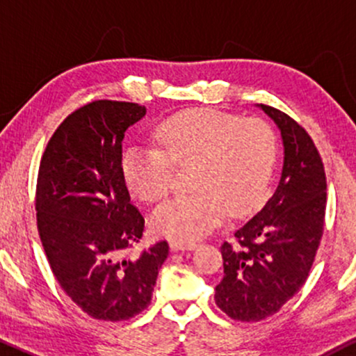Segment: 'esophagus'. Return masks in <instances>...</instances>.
Here are the masks:
<instances>
[{
  "label": "esophagus",
  "mask_w": 356,
  "mask_h": 356,
  "mask_svg": "<svg viewBox=\"0 0 356 356\" xmlns=\"http://www.w3.org/2000/svg\"><path fill=\"white\" fill-rule=\"evenodd\" d=\"M197 248L195 243H186V241H170V249L172 251H194Z\"/></svg>",
  "instance_id": "1"
}]
</instances>
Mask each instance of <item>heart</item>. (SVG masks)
I'll return each mask as SVG.
<instances>
[{
	"label": "heart",
	"instance_id": "b5f03b06",
	"mask_svg": "<svg viewBox=\"0 0 356 356\" xmlns=\"http://www.w3.org/2000/svg\"><path fill=\"white\" fill-rule=\"evenodd\" d=\"M155 145H132L120 172L132 195L157 202L169 192L170 164H192L189 195L170 199L152 214V227L172 239H197L227 214H251L266 199L277 161L271 125L218 110H186L154 130Z\"/></svg>",
	"mask_w": 356,
	"mask_h": 356
}]
</instances>
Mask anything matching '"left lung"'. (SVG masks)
Returning a JSON list of instances; mask_svg holds the SVG:
<instances>
[{
	"label": "left lung",
	"instance_id": "1",
	"mask_svg": "<svg viewBox=\"0 0 356 356\" xmlns=\"http://www.w3.org/2000/svg\"><path fill=\"white\" fill-rule=\"evenodd\" d=\"M283 140V170L275 194L220 246L224 277L216 305L232 320L259 321L280 312L308 277L323 234L326 177L312 137L291 117L256 105Z\"/></svg>",
	"mask_w": 356,
	"mask_h": 356
}]
</instances>
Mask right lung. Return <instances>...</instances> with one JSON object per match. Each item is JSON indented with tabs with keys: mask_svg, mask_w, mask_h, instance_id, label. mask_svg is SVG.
<instances>
[{
	"mask_svg": "<svg viewBox=\"0 0 356 356\" xmlns=\"http://www.w3.org/2000/svg\"><path fill=\"white\" fill-rule=\"evenodd\" d=\"M145 113L129 102H92L61 122L40 162V239L61 289L95 320L122 321L144 312L169 256L165 241L129 254L144 218L122 179V142Z\"/></svg>",
	"mask_w": 356,
	"mask_h": 356,
	"instance_id": "obj_1",
	"label": "right lung"
}]
</instances>
